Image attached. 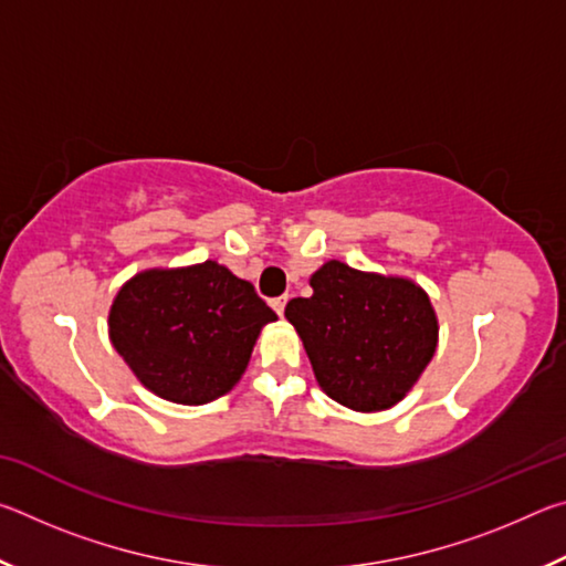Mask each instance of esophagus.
Masks as SVG:
<instances>
[{"instance_id": "esophagus-1", "label": "esophagus", "mask_w": 566, "mask_h": 566, "mask_svg": "<svg viewBox=\"0 0 566 566\" xmlns=\"http://www.w3.org/2000/svg\"><path fill=\"white\" fill-rule=\"evenodd\" d=\"M286 302H290V296H276V300H272L270 304H272V310L276 312V314H280V317H282V314H284V306H286Z\"/></svg>"}]
</instances>
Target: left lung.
<instances>
[{
    "instance_id": "1",
    "label": "left lung",
    "mask_w": 566,
    "mask_h": 566,
    "mask_svg": "<svg viewBox=\"0 0 566 566\" xmlns=\"http://www.w3.org/2000/svg\"><path fill=\"white\" fill-rule=\"evenodd\" d=\"M312 296H296L284 317L302 337L319 387L354 411L395 407L432 361L434 306L405 276L352 270L332 260L312 274Z\"/></svg>"
}]
</instances>
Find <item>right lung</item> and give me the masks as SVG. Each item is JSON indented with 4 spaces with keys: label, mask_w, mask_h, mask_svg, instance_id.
I'll return each mask as SVG.
<instances>
[{
    "label": "right lung",
    "mask_w": 566,
    "mask_h": 566,
    "mask_svg": "<svg viewBox=\"0 0 566 566\" xmlns=\"http://www.w3.org/2000/svg\"><path fill=\"white\" fill-rule=\"evenodd\" d=\"M274 319L252 284L207 260L134 274L112 302L109 339L157 397L207 405L237 385Z\"/></svg>",
    "instance_id": "right-lung-1"
}]
</instances>
